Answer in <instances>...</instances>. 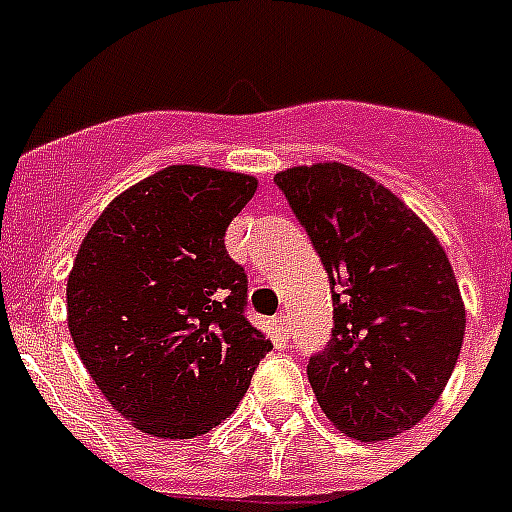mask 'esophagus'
Masks as SVG:
<instances>
[{
	"mask_svg": "<svg viewBox=\"0 0 512 512\" xmlns=\"http://www.w3.org/2000/svg\"><path fill=\"white\" fill-rule=\"evenodd\" d=\"M273 327H276V335L281 337V342L289 340V335H292V329H289V316H287V313H281V316H276V321H273Z\"/></svg>",
	"mask_w": 512,
	"mask_h": 512,
	"instance_id": "1",
	"label": "esophagus"
}]
</instances>
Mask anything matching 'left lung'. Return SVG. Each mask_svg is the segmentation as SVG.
Masks as SVG:
<instances>
[{"mask_svg": "<svg viewBox=\"0 0 512 512\" xmlns=\"http://www.w3.org/2000/svg\"><path fill=\"white\" fill-rule=\"evenodd\" d=\"M332 289V337L308 358L329 420L358 441L414 428L460 358L465 308L444 247L404 201L345 164L273 177Z\"/></svg>", "mask_w": 512, "mask_h": 512, "instance_id": "8db88e82", "label": "left lung"}]
</instances>
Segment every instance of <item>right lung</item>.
Returning a JSON list of instances; mask_svg holds the SVG:
<instances>
[{"mask_svg":"<svg viewBox=\"0 0 512 512\" xmlns=\"http://www.w3.org/2000/svg\"><path fill=\"white\" fill-rule=\"evenodd\" d=\"M255 191V177L175 164L111 201L84 236L68 329L95 385L143 433L220 425L273 348L247 321V273L225 252Z\"/></svg>","mask_w":512,"mask_h":512,"instance_id":"1","label":"right lung"}]
</instances>
